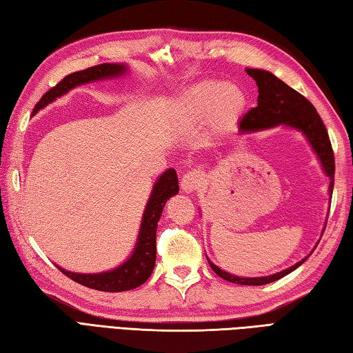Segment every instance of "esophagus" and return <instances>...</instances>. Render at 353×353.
I'll return each instance as SVG.
<instances>
[{"label":"esophagus","instance_id":"1","mask_svg":"<svg viewBox=\"0 0 353 353\" xmlns=\"http://www.w3.org/2000/svg\"><path fill=\"white\" fill-rule=\"evenodd\" d=\"M201 182H203V177H201L200 172L196 170H191L182 177V182H181L182 191L186 194L197 191L201 186Z\"/></svg>","mask_w":353,"mask_h":353}]
</instances>
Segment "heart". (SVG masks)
Wrapping results in <instances>:
<instances>
[{
    "instance_id": "b5f03b06",
    "label": "heart",
    "mask_w": 353,
    "mask_h": 353,
    "mask_svg": "<svg viewBox=\"0 0 353 353\" xmlns=\"http://www.w3.org/2000/svg\"><path fill=\"white\" fill-rule=\"evenodd\" d=\"M247 106V94L235 81H200L185 92L182 123L188 129L211 123L216 129L234 124Z\"/></svg>"
}]
</instances>
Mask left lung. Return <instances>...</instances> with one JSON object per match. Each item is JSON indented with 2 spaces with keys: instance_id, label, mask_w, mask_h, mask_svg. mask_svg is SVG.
Here are the masks:
<instances>
[{
  "instance_id": "1",
  "label": "left lung",
  "mask_w": 353,
  "mask_h": 353,
  "mask_svg": "<svg viewBox=\"0 0 353 353\" xmlns=\"http://www.w3.org/2000/svg\"><path fill=\"white\" fill-rule=\"evenodd\" d=\"M245 72L249 74L254 81H256L258 94H259L258 106L250 109L241 118L238 132L243 134L253 133V132L272 129V127H277V125L290 127L292 130L301 132L306 138V141H308L312 152L316 153L317 159L321 165V170H323L326 177L329 179L327 192H329V199H331L332 191H334V171H335L334 153H332L331 141H329V137H327V130L323 121H321L320 115L317 114L316 108H314L302 94H299L287 83H283L281 79H277L274 74H272L270 71L258 70V68H245ZM312 252L308 254V256H305L302 261H299L297 264L285 268L282 272H277L270 276H258V277L235 276L232 273L224 272V270H221L220 267H216L209 258H208V262L214 272L224 281L238 283V285H253V287H258V285L272 283L277 279H281V277L290 274L291 272H294L296 268L301 267L303 262L311 256Z\"/></svg>"
}]
</instances>
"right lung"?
<instances>
[{
    "label": "right lung",
    "instance_id": "obj_1",
    "mask_svg": "<svg viewBox=\"0 0 353 353\" xmlns=\"http://www.w3.org/2000/svg\"><path fill=\"white\" fill-rule=\"evenodd\" d=\"M127 72H129V66L125 63H101L85 71L72 72L70 76H66L61 83L51 88L50 91L42 97L39 103L34 106L32 115H36L41 109L48 106L50 103L59 99V97L70 92L74 88L91 83V81L117 79L125 76ZM177 192L179 179L176 174V170H165L153 185L152 194H150L144 209V214H142L137 243H134L130 256L127 258L123 264L101 273H74L57 264L56 267L74 282L85 285V287L92 290L119 292L139 287V285H142L148 279L156 264L157 221L161 220L163 206L167 203V200H170V197L172 196H176Z\"/></svg>",
    "mask_w": 353,
    "mask_h": 353
}]
</instances>
